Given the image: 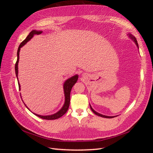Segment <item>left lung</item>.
Instances as JSON below:
<instances>
[{
    "mask_svg": "<svg viewBox=\"0 0 153 153\" xmlns=\"http://www.w3.org/2000/svg\"><path fill=\"white\" fill-rule=\"evenodd\" d=\"M129 37H130V38L135 41V44L137 45V46L138 47V43H137V39H136V38H135V37L134 36H133L131 34H129ZM90 107H91V110L92 111V112H93L96 115H98V116H100V117H105V118H113L114 117H115V116H106V115H102V114H99V113H98V112H96L95 110H94L93 109H92V108L91 107V106L90 105Z\"/></svg>",
    "mask_w": 153,
    "mask_h": 153,
    "instance_id": "8db88e82",
    "label": "left lung"
}]
</instances>
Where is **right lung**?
I'll use <instances>...</instances> for the list:
<instances>
[{"label": "right lung", "mask_w": 153, "mask_h": 153, "mask_svg": "<svg viewBox=\"0 0 153 153\" xmlns=\"http://www.w3.org/2000/svg\"><path fill=\"white\" fill-rule=\"evenodd\" d=\"M41 31H36L35 30L31 31L29 34L27 36V38H25V40H24L22 42L20 43L19 47H18V51H17V61L15 64V73H16V75L18 78V61H19V53H20V48L23 47L25 43H27L28 41L34 36V35L36 34H39L41 33ZM78 80V75L73 76V77L69 78L68 79L65 83L64 84V96H65V103H64V106H62V108L56 114H54L53 115H46V116H43V115H39L38 114H35L36 116H38L39 117L43 119H47V120H53V119H59L61 117H62L64 114H65L66 112L68 111V108L69 106V103H70V92L71 90L72 89L73 86L75 85V83ZM18 87H19V90H20V85L19 84V82H18ZM25 105V104H24ZM26 106V105H25ZM27 107V106H26ZM29 109V108H28Z\"/></svg>", "instance_id": "obj_1"}]
</instances>
